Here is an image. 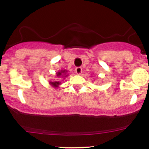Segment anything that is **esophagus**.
<instances>
[{
    "mask_svg": "<svg viewBox=\"0 0 149 149\" xmlns=\"http://www.w3.org/2000/svg\"><path fill=\"white\" fill-rule=\"evenodd\" d=\"M76 74L80 75L82 73V68L81 67H77L76 69Z\"/></svg>",
    "mask_w": 149,
    "mask_h": 149,
    "instance_id": "esophagus-1",
    "label": "esophagus"
}]
</instances>
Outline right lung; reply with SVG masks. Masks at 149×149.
<instances>
[{"mask_svg":"<svg viewBox=\"0 0 149 149\" xmlns=\"http://www.w3.org/2000/svg\"><path fill=\"white\" fill-rule=\"evenodd\" d=\"M67 72H68L67 70L66 69H62V70H60V71H57V72L56 73V77H57V79H54L52 80V81H49V84L54 88H59V85L61 84V83L60 82V80H59L60 79H59L58 78H64V79H65L66 77L69 76V74H68Z\"/></svg>","mask_w":149,"mask_h":149,"instance_id":"right-lung-1","label":"right lung"}]
</instances>
